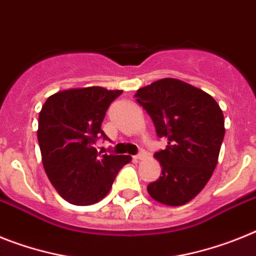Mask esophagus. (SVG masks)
Wrapping results in <instances>:
<instances>
[{
    "label": "esophagus",
    "instance_id": "esophagus-1",
    "mask_svg": "<svg viewBox=\"0 0 256 256\" xmlns=\"http://www.w3.org/2000/svg\"><path fill=\"white\" fill-rule=\"evenodd\" d=\"M146 153L144 152V150H140V152H139L136 156H135L134 158L135 160H144V158H146Z\"/></svg>",
    "mask_w": 256,
    "mask_h": 256
}]
</instances>
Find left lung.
Wrapping results in <instances>:
<instances>
[{
	"instance_id": "left-lung-1",
	"label": "left lung",
	"mask_w": 256,
	"mask_h": 256,
	"mask_svg": "<svg viewBox=\"0 0 256 256\" xmlns=\"http://www.w3.org/2000/svg\"><path fill=\"white\" fill-rule=\"evenodd\" d=\"M136 102L150 116L165 150L154 153L161 176L148 184L153 200L182 206L198 194L214 172L226 128L214 98L175 78H162L142 88Z\"/></svg>"
}]
</instances>
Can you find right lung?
Wrapping results in <instances>:
<instances>
[{
  "instance_id": "1",
  "label": "right lung",
  "mask_w": 256,
  "mask_h": 256,
  "mask_svg": "<svg viewBox=\"0 0 256 256\" xmlns=\"http://www.w3.org/2000/svg\"><path fill=\"white\" fill-rule=\"evenodd\" d=\"M121 90L100 86L70 88L48 98L38 116L42 164L48 180L70 204L86 206L104 198L130 156L100 154L95 148L106 112Z\"/></svg>"
}]
</instances>
